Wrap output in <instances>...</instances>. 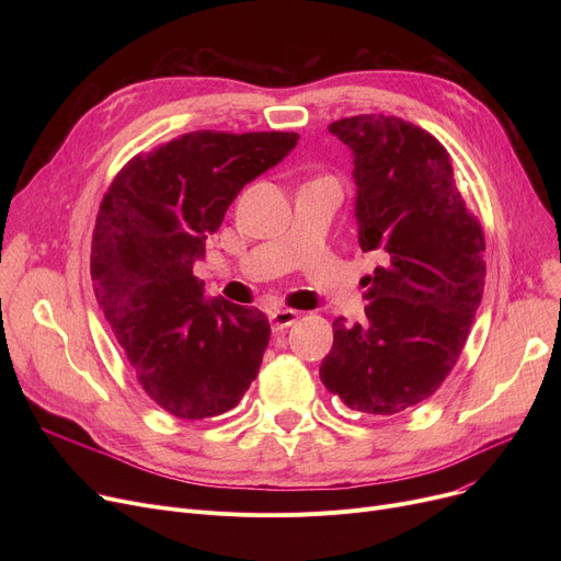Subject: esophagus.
<instances>
[{
    "mask_svg": "<svg viewBox=\"0 0 561 561\" xmlns=\"http://www.w3.org/2000/svg\"><path fill=\"white\" fill-rule=\"evenodd\" d=\"M298 316H300V311H293V309H275V311H271V322H273L275 330H284V328L293 325V322L298 320Z\"/></svg>",
    "mask_w": 561,
    "mask_h": 561,
    "instance_id": "1",
    "label": "esophagus"
}]
</instances>
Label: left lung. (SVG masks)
Here are the masks:
<instances>
[{"instance_id":"obj_1","label":"left lung","mask_w":561,"mask_h":561,"mask_svg":"<svg viewBox=\"0 0 561 561\" xmlns=\"http://www.w3.org/2000/svg\"><path fill=\"white\" fill-rule=\"evenodd\" d=\"M352 152L364 322L334 320L320 379L350 409L391 416L430 398L453 370L484 293V233L455 184L450 154L393 115L330 125Z\"/></svg>"}]
</instances>
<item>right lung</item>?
I'll list each match as a JSON object with an SVG mask.
<instances>
[{
  "instance_id": "1",
  "label": "right lung",
  "mask_w": 561,
  "mask_h": 561,
  "mask_svg": "<svg viewBox=\"0 0 561 561\" xmlns=\"http://www.w3.org/2000/svg\"><path fill=\"white\" fill-rule=\"evenodd\" d=\"M290 131H191L131 159L102 199L91 273L140 387L176 419L225 414L254 381L271 322L204 298L193 265L229 204L290 154Z\"/></svg>"
}]
</instances>
